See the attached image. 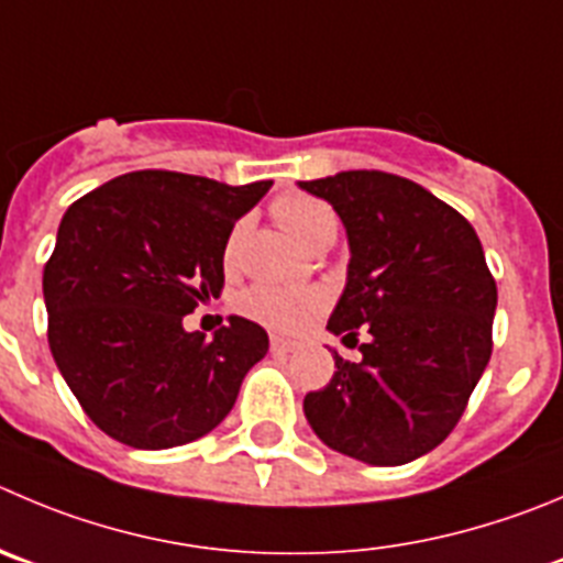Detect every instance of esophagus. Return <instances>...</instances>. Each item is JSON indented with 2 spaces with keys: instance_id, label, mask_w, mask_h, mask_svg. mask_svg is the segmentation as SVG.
<instances>
[{
  "instance_id": "1",
  "label": "esophagus",
  "mask_w": 563,
  "mask_h": 563,
  "mask_svg": "<svg viewBox=\"0 0 563 563\" xmlns=\"http://www.w3.org/2000/svg\"><path fill=\"white\" fill-rule=\"evenodd\" d=\"M296 347H298L296 340H287V336H278V334L271 336V351L273 353H292Z\"/></svg>"
}]
</instances>
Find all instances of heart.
<instances>
[{"label":"heart","mask_w":563,"mask_h":563,"mask_svg":"<svg viewBox=\"0 0 563 563\" xmlns=\"http://www.w3.org/2000/svg\"><path fill=\"white\" fill-rule=\"evenodd\" d=\"M273 216L282 223L287 234L303 249L314 245L318 240L336 234V216L325 201L307 196V192H285L273 201ZM240 227L234 229L227 249V262H232L238 249ZM323 307V296L309 287H282V285H256L240 298V309L249 318L271 325V329L296 331Z\"/></svg>","instance_id":"b5f03b06"}]
</instances>
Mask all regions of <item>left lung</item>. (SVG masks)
Instances as JSON below:
<instances>
[{
    "label": "left lung",
    "instance_id": "1",
    "mask_svg": "<svg viewBox=\"0 0 563 563\" xmlns=\"http://www.w3.org/2000/svg\"><path fill=\"white\" fill-rule=\"evenodd\" d=\"M298 187L334 207L347 234L345 290L325 329L362 331V358L303 398L331 451L376 467L415 462L464 415L492 356L497 287L475 229L404 176L340 170Z\"/></svg>",
    "mask_w": 563,
    "mask_h": 563
}]
</instances>
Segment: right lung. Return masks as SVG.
Segmentation results:
<instances>
[{
  "instance_id": "obj_1",
  "label": "right lung",
  "mask_w": 563,
  "mask_h": 563,
  "mask_svg": "<svg viewBox=\"0 0 563 563\" xmlns=\"http://www.w3.org/2000/svg\"><path fill=\"white\" fill-rule=\"evenodd\" d=\"M271 185L135 170L68 207L44 267L49 347L107 437L163 451L232 411L265 329L232 314L207 340L181 318L221 296L229 234Z\"/></svg>"
}]
</instances>
